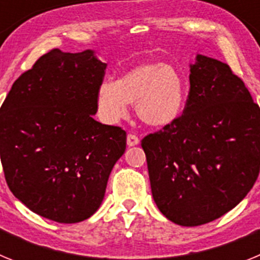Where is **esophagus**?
I'll list each match as a JSON object with an SVG mask.
<instances>
[{
	"label": "esophagus",
	"instance_id": "obj_1",
	"mask_svg": "<svg viewBox=\"0 0 260 260\" xmlns=\"http://www.w3.org/2000/svg\"><path fill=\"white\" fill-rule=\"evenodd\" d=\"M139 144V138L137 137L135 134H128L127 135V146H137Z\"/></svg>",
	"mask_w": 260,
	"mask_h": 260
}]
</instances>
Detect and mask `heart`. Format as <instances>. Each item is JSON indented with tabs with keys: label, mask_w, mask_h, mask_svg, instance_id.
<instances>
[{
	"label": "heart",
	"mask_w": 260,
	"mask_h": 260,
	"mask_svg": "<svg viewBox=\"0 0 260 260\" xmlns=\"http://www.w3.org/2000/svg\"><path fill=\"white\" fill-rule=\"evenodd\" d=\"M185 82L176 68L161 62L142 63L98 89V108L108 122H117L137 107L144 123L162 127L176 121L185 105Z\"/></svg>",
	"instance_id": "heart-1"
}]
</instances>
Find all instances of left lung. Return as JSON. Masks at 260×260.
Returning <instances> with one entry per match:
<instances>
[{"mask_svg":"<svg viewBox=\"0 0 260 260\" xmlns=\"http://www.w3.org/2000/svg\"><path fill=\"white\" fill-rule=\"evenodd\" d=\"M158 210L182 226L219 219L260 171V108L229 65L197 56L185 109L142 139Z\"/></svg>","mask_w":260,"mask_h":260,"instance_id":"1","label":"left lung"}]
</instances>
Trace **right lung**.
Wrapping results in <instances>:
<instances>
[{
	"instance_id": "obj_1",
	"label": "right lung",
	"mask_w": 260,
	"mask_h": 260,
	"mask_svg": "<svg viewBox=\"0 0 260 260\" xmlns=\"http://www.w3.org/2000/svg\"><path fill=\"white\" fill-rule=\"evenodd\" d=\"M107 63L93 50L52 49L24 71L0 108V157L15 198L45 219H88L104 198L126 132L93 119Z\"/></svg>"
}]
</instances>
